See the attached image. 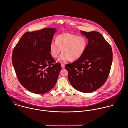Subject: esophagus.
Returning a JSON list of instances; mask_svg holds the SVG:
<instances>
[{"mask_svg":"<svg viewBox=\"0 0 128 128\" xmlns=\"http://www.w3.org/2000/svg\"><path fill=\"white\" fill-rule=\"evenodd\" d=\"M61 66H62V68H64V67H65V66H64V64H61Z\"/></svg>","mask_w":128,"mask_h":128,"instance_id":"esophagus-1","label":"esophagus"}]
</instances>
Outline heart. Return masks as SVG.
Masks as SVG:
<instances>
[{
    "mask_svg": "<svg viewBox=\"0 0 128 128\" xmlns=\"http://www.w3.org/2000/svg\"><path fill=\"white\" fill-rule=\"evenodd\" d=\"M87 45V40L85 37L70 33H64L58 36L56 41H52L50 50L52 57L56 58L60 52L62 53L58 58L59 62L69 60H75L80 58L85 53Z\"/></svg>",
    "mask_w": 128,
    "mask_h": 128,
    "instance_id": "1",
    "label": "heart"
}]
</instances>
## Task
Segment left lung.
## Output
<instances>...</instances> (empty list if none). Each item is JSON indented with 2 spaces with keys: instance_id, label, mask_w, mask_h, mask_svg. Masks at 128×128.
I'll return each instance as SVG.
<instances>
[{
  "instance_id": "8db88e82",
  "label": "left lung",
  "mask_w": 128,
  "mask_h": 128,
  "mask_svg": "<svg viewBox=\"0 0 128 128\" xmlns=\"http://www.w3.org/2000/svg\"><path fill=\"white\" fill-rule=\"evenodd\" d=\"M80 32L88 39L85 53L72 64H67L65 68L73 88L89 93L99 89L106 82L112 62V50L100 33L82 30Z\"/></svg>"
}]
</instances>
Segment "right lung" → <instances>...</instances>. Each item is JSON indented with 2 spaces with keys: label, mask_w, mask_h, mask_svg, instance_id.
I'll return each instance as SVG.
<instances>
[{
  "label": "right lung",
  "mask_w": 128,
  "mask_h": 128,
  "mask_svg": "<svg viewBox=\"0 0 128 128\" xmlns=\"http://www.w3.org/2000/svg\"><path fill=\"white\" fill-rule=\"evenodd\" d=\"M56 32L45 28L24 34L15 46L12 60L18 81L28 91L43 94L57 81L61 64L50 54V44Z\"/></svg>",
  "instance_id": "add662e5"
}]
</instances>
